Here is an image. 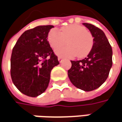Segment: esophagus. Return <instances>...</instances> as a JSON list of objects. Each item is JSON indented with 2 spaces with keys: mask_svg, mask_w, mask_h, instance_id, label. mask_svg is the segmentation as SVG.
Here are the masks:
<instances>
[{
  "mask_svg": "<svg viewBox=\"0 0 122 122\" xmlns=\"http://www.w3.org/2000/svg\"><path fill=\"white\" fill-rule=\"evenodd\" d=\"M62 60H63V58H62V57H60V56H59V57H58V61H59L60 63L62 61Z\"/></svg>",
  "mask_w": 122,
  "mask_h": 122,
  "instance_id": "esophagus-1",
  "label": "esophagus"
}]
</instances>
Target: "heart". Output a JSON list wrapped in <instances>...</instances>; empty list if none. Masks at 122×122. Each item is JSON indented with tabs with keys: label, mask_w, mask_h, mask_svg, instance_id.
<instances>
[{
	"label": "heart",
	"mask_w": 122,
	"mask_h": 122,
	"mask_svg": "<svg viewBox=\"0 0 122 122\" xmlns=\"http://www.w3.org/2000/svg\"><path fill=\"white\" fill-rule=\"evenodd\" d=\"M48 40L53 49H56L66 44V47L56 50L58 56L67 58H73L78 55L83 57L89 54L93 44L92 34L85 27L78 24H70L63 26L60 32L56 29L50 30Z\"/></svg>",
	"instance_id": "obj_1"
}]
</instances>
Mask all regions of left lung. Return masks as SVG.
Wrapping results in <instances>:
<instances>
[{
	"label": "left lung",
	"mask_w": 122,
	"mask_h": 122,
	"mask_svg": "<svg viewBox=\"0 0 122 122\" xmlns=\"http://www.w3.org/2000/svg\"><path fill=\"white\" fill-rule=\"evenodd\" d=\"M93 37L92 48L86 58L71 61L67 71L71 82L80 89L90 92L100 87L108 78L112 67V48L103 31L94 25L83 23Z\"/></svg>",
	"instance_id": "obj_1"
}]
</instances>
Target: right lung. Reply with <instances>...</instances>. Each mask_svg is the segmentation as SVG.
I'll list each match as a JSON object with an SVG mask.
<instances>
[{
  "instance_id": "1",
  "label": "right lung",
  "mask_w": 122,
  "mask_h": 122,
  "mask_svg": "<svg viewBox=\"0 0 122 122\" xmlns=\"http://www.w3.org/2000/svg\"><path fill=\"white\" fill-rule=\"evenodd\" d=\"M52 25L38 26L24 32L14 46L11 76L21 93L37 97L47 89L52 69L59 64L48 41Z\"/></svg>"
}]
</instances>
